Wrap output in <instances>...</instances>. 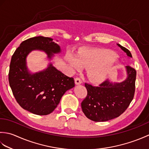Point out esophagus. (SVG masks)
Wrapping results in <instances>:
<instances>
[{
  "instance_id": "34e87169",
  "label": "esophagus",
  "mask_w": 149,
  "mask_h": 149,
  "mask_svg": "<svg viewBox=\"0 0 149 149\" xmlns=\"http://www.w3.org/2000/svg\"><path fill=\"white\" fill-rule=\"evenodd\" d=\"M75 83L76 85H79V84H81L82 83V81L80 79V78L77 77L75 79Z\"/></svg>"
}]
</instances>
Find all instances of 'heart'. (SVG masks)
<instances>
[{
    "label": "heart",
    "instance_id": "1",
    "mask_svg": "<svg viewBox=\"0 0 149 149\" xmlns=\"http://www.w3.org/2000/svg\"><path fill=\"white\" fill-rule=\"evenodd\" d=\"M66 58L75 70L87 68L88 77L95 83L106 81L118 65V56L107 49H84L79 52L77 56L68 52Z\"/></svg>",
    "mask_w": 149,
    "mask_h": 149
}]
</instances>
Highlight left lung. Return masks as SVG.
I'll list each match as a JSON object with an SVG mask.
<instances>
[{
    "instance_id": "1",
    "label": "left lung",
    "mask_w": 149,
    "mask_h": 149,
    "mask_svg": "<svg viewBox=\"0 0 149 149\" xmlns=\"http://www.w3.org/2000/svg\"><path fill=\"white\" fill-rule=\"evenodd\" d=\"M129 58H132L128 49L116 43ZM126 77L121 82L107 80L99 86L85 83L88 94L81 107L88 118L95 122L108 121L125 111L133 99L136 72L129 66L125 68Z\"/></svg>"
}]
</instances>
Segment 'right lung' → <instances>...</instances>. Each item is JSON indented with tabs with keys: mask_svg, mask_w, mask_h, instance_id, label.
Listing matches in <instances>:
<instances>
[{
	"mask_svg": "<svg viewBox=\"0 0 149 149\" xmlns=\"http://www.w3.org/2000/svg\"><path fill=\"white\" fill-rule=\"evenodd\" d=\"M53 40L40 36L24 41L13 55L9 67V82L15 99L22 108L38 115L51 113L66 91L75 86L74 78L52 65L54 54L61 52ZM33 50L45 52L49 62L46 69L34 73L29 70L26 63L28 55Z\"/></svg>",
	"mask_w": 149,
	"mask_h": 149,
	"instance_id": "obj_1",
	"label": "right lung"
}]
</instances>
